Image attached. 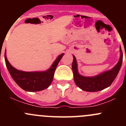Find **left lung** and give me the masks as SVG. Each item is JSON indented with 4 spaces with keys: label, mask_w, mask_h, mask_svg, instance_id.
<instances>
[{
    "label": "left lung",
    "mask_w": 126,
    "mask_h": 126,
    "mask_svg": "<svg viewBox=\"0 0 126 126\" xmlns=\"http://www.w3.org/2000/svg\"><path fill=\"white\" fill-rule=\"evenodd\" d=\"M120 53L119 61L112 69L94 77H85L79 73L76 58L74 55H73L72 69L74 74V80L76 85L83 91L88 92L101 91L111 85L117 76L122 65L123 54L121 46Z\"/></svg>",
    "instance_id": "obj_1"
}]
</instances>
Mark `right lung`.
Returning a JSON list of instances; mask_svg holds the SVG:
<instances>
[{
	"label": "right lung",
	"instance_id": "1",
	"mask_svg": "<svg viewBox=\"0 0 126 126\" xmlns=\"http://www.w3.org/2000/svg\"><path fill=\"white\" fill-rule=\"evenodd\" d=\"M63 55L64 54H62L58 56L49 69L37 72H25L17 70L13 67L7 60L6 50L5 60L7 69L15 82L25 91L34 92L47 88L50 85L56 68Z\"/></svg>",
	"mask_w": 126,
	"mask_h": 126
}]
</instances>
